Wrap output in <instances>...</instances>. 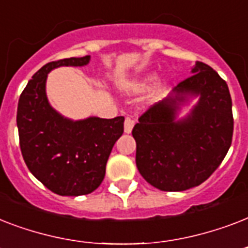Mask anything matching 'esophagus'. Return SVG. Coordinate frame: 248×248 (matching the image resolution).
<instances>
[{
	"instance_id": "obj_1",
	"label": "esophagus",
	"mask_w": 248,
	"mask_h": 248,
	"mask_svg": "<svg viewBox=\"0 0 248 248\" xmlns=\"http://www.w3.org/2000/svg\"><path fill=\"white\" fill-rule=\"evenodd\" d=\"M132 127H134V121L127 117V118L124 120V132H126V134H131Z\"/></svg>"
}]
</instances>
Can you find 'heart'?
Wrapping results in <instances>:
<instances>
[{"label": "heart", "instance_id": "heart-1", "mask_svg": "<svg viewBox=\"0 0 248 248\" xmlns=\"http://www.w3.org/2000/svg\"><path fill=\"white\" fill-rule=\"evenodd\" d=\"M151 81H152V77H145V78L139 79V81H134V82H131L130 85H128V90L134 93H141V91H144V90L147 89L148 86H149ZM163 86H165V83H159L158 89H162Z\"/></svg>", "mask_w": 248, "mask_h": 248}]
</instances>
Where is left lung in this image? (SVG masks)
<instances>
[{
  "label": "left lung",
  "mask_w": 248,
  "mask_h": 248,
  "mask_svg": "<svg viewBox=\"0 0 248 248\" xmlns=\"http://www.w3.org/2000/svg\"><path fill=\"white\" fill-rule=\"evenodd\" d=\"M190 73L132 128L140 175L163 192L202 184L223 162L232 144L233 113L227 82L201 62ZM194 98L189 112L180 117Z\"/></svg>",
  "instance_id": "obj_1"
}]
</instances>
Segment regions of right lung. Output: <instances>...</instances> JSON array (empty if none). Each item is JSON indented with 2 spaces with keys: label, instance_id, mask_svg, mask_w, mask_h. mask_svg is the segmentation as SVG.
<instances>
[{
  "label": "right lung",
  "instance_id": "1",
  "mask_svg": "<svg viewBox=\"0 0 248 248\" xmlns=\"http://www.w3.org/2000/svg\"><path fill=\"white\" fill-rule=\"evenodd\" d=\"M91 56L45 64L25 86L17 104L20 149L29 171L59 196L93 192L105 176L113 145L124 134V117L71 120L54 109L46 95L47 75L59 67H85Z\"/></svg>",
  "mask_w": 248,
  "mask_h": 248
}]
</instances>
